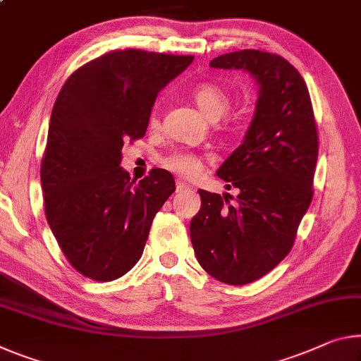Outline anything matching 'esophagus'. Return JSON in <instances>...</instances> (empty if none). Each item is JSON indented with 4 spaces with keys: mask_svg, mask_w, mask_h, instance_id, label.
<instances>
[{
    "mask_svg": "<svg viewBox=\"0 0 361 361\" xmlns=\"http://www.w3.org/2000/svg\"><path fill=\"white\" fill-rule=\"evenodd\" d=\"M188 190H190V185H188V183L176 181V192H183V191H188Z\"/></svg>",
    "mask_w": 361,
    "mask_h": 361,
    "instance_id": "34e87169",
    "label": "esophagus"
}]
</instances>
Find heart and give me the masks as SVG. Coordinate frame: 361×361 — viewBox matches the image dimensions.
Returning a JSON list of instances; mask_svg holds the SVG:
<instances>
[{"instance_id":"heart-1","label":"heart","mask_w":361,"mask_h":361,"mask_svg":"<svg viewBox=\"0 0 361 361\" xmlns=\"http://www.w3.org/2000/svg\"><path fill=\"white\" fill-rule=\"evenodd\" d=\"M192 99L202 114L210 120H219L230 111L231 96L225 88L216 83H201L192 90ZM152 123H157L156 114L151 117ZM164 167L176 171L183 176H194L202 169V160L199 156L188 151H173L162 159Z\"/></svg>"}]
</instances>
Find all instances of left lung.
Here are the masks:
<instances>
[{"instance_id": "8db88e82", "label": "left lung", "mask_w": 361, "mask_h": 361, "mask_svg": "<svg viewBox=\"0 0 361 361\" xmlns=\"http://www.w3.org/2000/svg\"><path fill=\"white\" fill-rule=\"evenodd\" d=\"M214 68L244 71L259 99L244 140L216 170L239 191L201 190V210L190 225L197 262L212 278L243 286L262 278L289 254L313 197L318 133L308 88L284 57L243 49L210 61Z\"/></svg>"}]
</instances>
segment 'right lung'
<instances>
[{
  "instance_id": "1",
  "label": "right lung",
  "mask_w": 361,
  "mask_h": 361,
  "mask_svg": "<svg viewBox=\"0 0 361 361\" xmlns=\"http://www.w3.org/2000/svg\"><path fill=\"white\" fill-rule=\"evenodd\" d=\"M192 59L112 51L73 72L57 94L39 171L44 210L67 260L94 281L136 265L175 191L170 171L154 169L135 185L120 162L123 142L145 136L159 91Z\"/></svg>"
}]
</instances>
